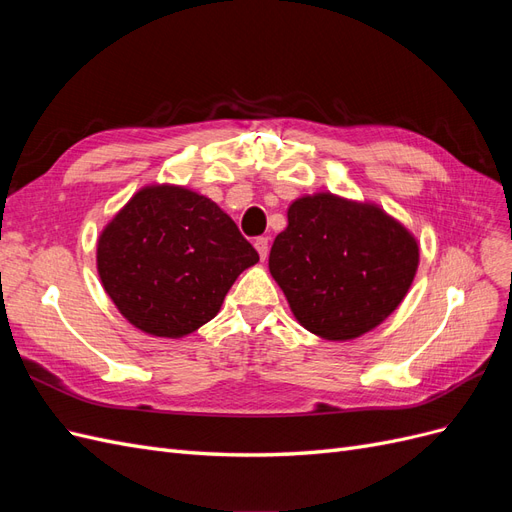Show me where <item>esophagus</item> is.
<instances>
[{"instance_id":"1","label":"esophagus","mask_w":512,"mask_h":512,"mask_svg":"<svg viewBox=\"0 0 512 512\" xmlns=\"http://www.w3.org/2000/svg\"><path fill=\"white\" fill-rule=\"evenodd\" d=\"M254 247H256V252H258L260 260H265V258L269 256V239H267V237H258V239L254 241Z\"/></svg>"}]
</instances>
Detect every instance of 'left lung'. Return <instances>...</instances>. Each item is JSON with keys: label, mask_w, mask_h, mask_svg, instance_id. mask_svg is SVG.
Returning <instances> with one entry per match:
<instances>
[{"label": "left lung", "mask_w": 512, "mask_h": 512, "mask_svg": "<svg viewBox=\"0 0 512 512\" xmlns=\"http://www.w3.org/2000/svg\"><path fill=\"white\" fill-rule=\"evenodd\" d=\"M418 267L410 232L376 205L303 196L275 237L269 271L292 314L324 339H354L389 318Z\"/></svg>", "instance_id": "obj_1"}]
</instances>
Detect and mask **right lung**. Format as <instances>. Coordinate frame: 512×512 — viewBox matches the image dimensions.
I'll return each mask as SVG.
<instances>
[{"mask_svg": "<svg viewBox=\"0 0 512 512\" xmlns=\"http://www.w3.org/2000/svg\"><path fill=\"white\" fill-rule=\"evenodd\" d=\"M258 252L211 198L177 185L132 196L98 241L108 297L136 329L183 337L220 312Z\"/></svg>", "mask_w": 512, "mask_h": 512, "instance_id": "obj_1", "label": "right lung"}]
</instances>
